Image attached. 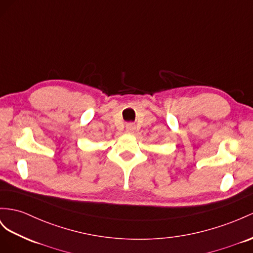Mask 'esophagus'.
Listing matches in <instances>:
<instances>
[{
	"instance_id": "34e87169",
	"label": "esophagus",
	"mask_w": 253,
	"mask_h": 253,
	"mask_svg": "<svg viewBox=\"0 0 253 253\" xmlns=\"http://www.w3.org/2000/svg\"><path fill=\"white\" fill-rule=\"evenodd\" d=\"M135 129V126L134 124H132V123H128V124H126V131L128 133H132L134 131Z\"/></svg>"
}]
</instances>
